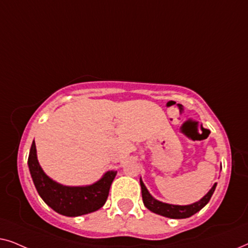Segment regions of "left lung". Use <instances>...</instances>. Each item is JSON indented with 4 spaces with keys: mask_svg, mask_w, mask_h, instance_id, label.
Returning a JSON list of instances; mask_svg holds the SVG:
<instances>
[{
    "mask_svg": "<svg viewBox=\"0 0 248 248\" xmlns=\"http://www.w3.org/2000/svg\"><path fill=\"white\" fill-rule=\"evenodd\" d=\"M140 185L142 189V200H143L144 205L147 206L150 211L157 213V215L167 217V218L184 219L195 215L196 212L200 211V210H201L203 206L210 201V199H211L213 192H215L216 189L217 183L212 186V188L210 189L208 194H206L204 198H202L199 202H195L189 205H172V204H167V203L157 201V200L154 199L150 195V193L148 192L147 187H145L141 179H140Z\"/></svg>",
    "mask_w": 248,
    "mask_h": 248,
    "instance_id": "obj_1",
    "label": "left lung"
}]
</instances>
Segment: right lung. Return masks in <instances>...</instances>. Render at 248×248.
<instances>
[{
	"instance_id": "add662e5",
	"label": "right lung",
	"mask_w": 248,
	"mask_h": 248,
	"mask_svg": "<svg viewBox=\"0 0 248 248\" xmlns=\"http://www.w3.org/2000/svg\"><path fill=\"white\" fill-rule=\"evenodd\" d=\"M28 166L33 184L40 198L54 211L67 217H78L97 211L105 204L117 171H107L94 184L83 187H70L57 184L43 171L36 155V144L30 148Z\"/></svg>"
}]
</instances>
